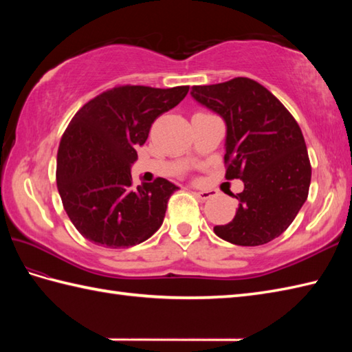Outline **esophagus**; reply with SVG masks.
Returning <instances> with one entry per match:
<instances>
[{
  "mask_svg": "<svg viewBox=\"0 0 352 352\" xmlns=\"http://www.w3.org/2000/svg\"><path fill=\"white\" fill-rule=\"evenodd\" d=\"M195 195H197L199 199L207 201V199H210L212 197H214V192H213V190H198V192H195Z\"/></svg>",
  "mask_w": 352,
  "mask_h": 352,
  "instance_id": "esophagus-1",
  "label": "esophagus"
}]
</instances>
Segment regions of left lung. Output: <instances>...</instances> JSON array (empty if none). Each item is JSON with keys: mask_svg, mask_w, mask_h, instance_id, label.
Here are the masks:
<instances>
[{"mask_svg": "<svg viewBox=\"0 0 352 352\" xmlns=\"http://www.w3.org/2000/svg\"><path fill=\"white\" fill-rule=\"evenodd\" d=\"M190 95L226 121V178L245 186L231 193L239 201L236 216L216 226V236L241 246L274 241L309 195L311 166L300 125L276 96L246 77L193 86Z\"/></svg>", "mask_w": 352, "mask_h": 352, "instance_id": "8db88e82", "label": "left lung"}]
</instances>
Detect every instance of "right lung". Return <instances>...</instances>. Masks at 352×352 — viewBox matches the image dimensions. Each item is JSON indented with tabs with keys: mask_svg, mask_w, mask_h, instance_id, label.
<instances>
[{
	"mask_svg": "<svg viewBox=\"0 0 352 352\" xmlns=\"http://www.w3.org/2000/svg\"><path fill=\"white\" fill-rule=\"evenodd\" d=\"M188 92L189 86H118L71 119L58 145L56 180L65 212L87 241L129 248L160 228L178 188L164 178L134 188L130 169L153 122Z\"/></svg>",
	"mask_w": 352,
	"mask_h": 352,
	"instance_id": "1",
	"label": "right lung"
}]
</instances>
